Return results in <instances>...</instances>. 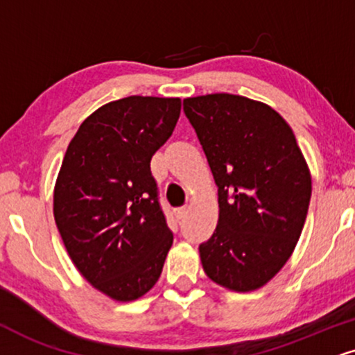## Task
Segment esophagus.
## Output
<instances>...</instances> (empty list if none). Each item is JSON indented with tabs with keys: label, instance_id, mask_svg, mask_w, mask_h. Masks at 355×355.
<instances>
[{
	"label": "esophagus",
	"instance_id": "1",
	"mask_svg": "<svg viewBox=\"0 0 355 355\" xmlns=\"http://www.w3.org/2000/svg\"><path fill=\"white\" fill-rule=\"evenodd\" d=\"M187 214H189V207H187V205H182V207L176 209V217L178 218H184Z\"/></svg>",
	"mask_w": 355,
	"mask_h": 355
}]
</instances>
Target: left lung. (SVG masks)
<instances>
[{
    "label": "left lung",
    "instance_id": "8db88e82",
    "mask_svg": "<svg viewBox=\"0 0 355 355\" xmlns=\"http://www.w3.org/2000/svg\"><path fill=\"white\" fill-rule=\"evenodd\" d=\"M218 189V222L199 245L212 282L234 291L268 283L295 250L311 176L290 125L268 105L230 94L184 100Z\"/></svg>",
    "mask_w": 355,
    "mask_h": 355
}]
</instances>
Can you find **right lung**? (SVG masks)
Segmentation results:
<instances>
[{
  "label": "right lung",
  "instance_id": "1",
  "mask_svg": "<svg viewBox=\"0 0 355 355\" xmlns=\"http://www.w3.org/2000/svg\"><path fill=\"white\" fill-rule=\"evenodd\" d=\"M181 100L120 98L87 118L65 151L54 217L73 265L116 301L150 291L173 245L151 157L173 135Z\"/></svg>",
  "mask_w": 355,
  "mask_h": 355
}]
</instances>
